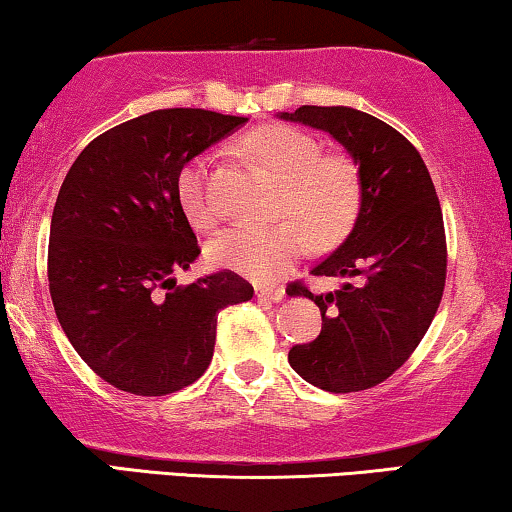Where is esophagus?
Wrapping results in <instances>:
<instances>
[{
	"label": "esophagus",
	"instance_id": "1",
	"mask_svg": "<svg viewBox=\"0 0 512 512\" xmlns=\"http://www.w3.org/2000/svg\"><path fill=\"white\" fill-rule=\"evenodd\" d=\"M256 296L272 300V303H279V300H284L286 291L282 289V286H256Z\"/></svg>",
	"mask_w": 512,
	"mask_h": 512
}]
</instances>
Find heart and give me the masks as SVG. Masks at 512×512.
<instances>
[{
    "mask_svg": "<svg viewBox=\"0 0 512 512\" xmlns=\"http://www.w3.org/2000/svg\"><path fill=\"white\" fill-rule=\"evenodd\" d=\"M244 151L284 184L277 226H233L207 242L214 265L268 282L305 256L310 238L333 244L347 235L361 207V179L347 156L324 153L319 139L291 125H265L244 137ZM179 205L195 228H212L219 207L209 191V158H193L177 179Z\"/></svg>",
    "mask_w": 512,
    "mask_h": 512,
    "instance_id": "heart-1",
    "label": "heart"
}]
</instances>
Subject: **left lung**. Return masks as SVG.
Here are the masks:
<instances>
[{
  "mask_svg": "<svg viewBox=\"0 0 512 512\" xmlns=\"http://www.w3.org/2000/svg\"><path fill=\"white\" fill-rule=\"evenodd\" d=\"M282 121L324 130L354 160L361 207L345 242L312 268L345 279L314 296L321 333L296 345L289 363L314 387L349 394L370 389L408 361L443 298L447 247L443 212L422 156L401 132L352 107H300Z\"/></svg>",
  "mask_w": 512,
  "mask_h": 512,
  "instance_id": "left-lung-1",
  "label": "left lung"
}]
</instances>
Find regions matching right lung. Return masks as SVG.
Returning a JSON list of instances; mask_svg holds the SVG:
<instances>
[{"mask_svg":"<svg viewBox=\"0 0 512 512\" xmlns=\"http://www.w3.org/2000/svg\"><path fill=\"white\" fill-rule=\"evenodd\" d=\"M249 118L158 109L102 132L62 181L51 219L48 286L62 331L116 389L165 396L214 354L216 317L254 296L235 272L177 286L200 249L179 205V172Z\"/></svg>","mask_w":512,"mask_h":512,"instance_id":"add662e5","label":"right lung"}]
</instances>
